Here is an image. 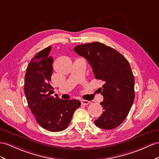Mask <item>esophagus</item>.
Here are the masks:
<instances>
[{
	"label": "esophagus",
	"mask_w": 159,
	"mask_h": 159,
	"mask_svg": "<svg viewBox=\"0 0 159 159\" xmlns=\"http://www.w3.org/2000/svg\"><path fill=\"white\" fill-rule=\"evenodd\" d=\"M80 103L83 105H87L89 103H90V101H89L87 100H84V99H82L80 101Z\"/></svg>",
	"instance_id": "obj_1"
}]
</instances>
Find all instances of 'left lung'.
Wrapping results in <instances>:
<instances>
[{"label":"left lung","mask_w":159,"mask_h":159,"mask_svg":"<svg viewBox=\"0 0 159 159\" xmlns=\"http://www.w3.org/2000/svg\"><path fill=\"white\" fill-rule=\"evenodd\" d=\"M92 67L96 79L103 82L100 88L103 111L95 125L100 128H117L128 116L134 102V78L128 61L115 49L100 42L87 43L74 48Z\"/></svg>","instance_id":"1"}]
</instances>
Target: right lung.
<instances>
[{
	"label": "right lung",
	"mask_w": 159,
	"mask_h": 159,
	"mask_svg": "<svg viewBox=\"0 0 159 159\" xmlns=\"http://www.w3.org/2000/svg\"><path fill=\"white\" fill-rule=\"evenodd\" d=\"M50 50L51 46L45 48L31 60L25 75L24 91L38 123L50 132H60L68 127L80 101L52 96L54 91L50 84L53 72Z\"/></svg>",
	"instance_id": "add662e5"
}]
</instances>
